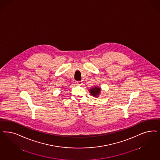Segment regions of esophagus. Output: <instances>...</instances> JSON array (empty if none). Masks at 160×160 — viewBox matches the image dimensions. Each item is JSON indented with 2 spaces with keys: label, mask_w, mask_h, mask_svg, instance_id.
<instances>
[{
  "label": "esophagus",
  "mask_w": 160,
  "mask_h": 160,
  "mask_svg": "<svg viewBox=\"0 0 160 160\" xmlns=\"http://www.w3.org/2000/svg\"><path fill=\"white\" fill-rule=\"evenodd\" d=\"M75 83V84H76L77 85H82L83 83L82 81H76Z\"/></svg>",
  "instance_id": "obj_1"
}]
</instances>
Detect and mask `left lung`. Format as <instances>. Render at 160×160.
<instances>
[{"label": "left lung", "instance_id": "8db88e82", "mask_svg": "<svg viewBox=\"0 0 160 160\" xmlns=\"http://www.w3.org/2000/svg\"><path fill=\"white\" fill-rule=\"evenodd\" d=\"M89 93L91 94V95H92L94 97L98 98L101 92V88L98 87V86H95V87H93L92 88L89 89Z\"/></svg>", "mask_w": 160, "mask_h": 160}]
</instances>
